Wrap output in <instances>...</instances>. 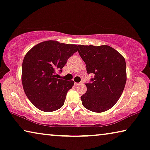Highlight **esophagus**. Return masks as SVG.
Here are the masks:
<instances>
[{
	"label": "esophagus",
	"instance_id": "obj_1",
	"mask_svg": "<svg viewBox=\"0 0 150 150\" xmlns=\"http://www.w3.org/2000/svg\"><path fill=\"white\" fill-rule=\"evenodd\" d=\"M74 84H75V85H76V86H77V85H79V84H80V83H78V82H75V83H74Z\"/></svg>",
	"mask_w": 150,
	"mask_h": 150
}]
</instances>
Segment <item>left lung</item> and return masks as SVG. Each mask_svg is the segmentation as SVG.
I'll list each match as a JSON object with an SVG mask.
<instances>
[{"label":"left lung","instance_id":"8db88e82","mask_svg":"<svg viewBox=\"0 0 150 150\" xmlns=\"http://www.w3.org/2000/svg\"><path fill=\"white\" fill-rule=\"evenodd\" d=\"M79 53L86 71L94 77L85 84L87 91L81 96L82 105L95 112L112 108L120 97L127 81V66L123 56L108 45H79Z\"/></svg>","mask_w":150,"mask_h":150}]
</instances>
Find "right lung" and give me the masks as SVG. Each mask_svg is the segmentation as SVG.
Returning a JSON list of instances; mask_svg holds the SVG:
<instances>
[{
    "instance_id": "obj_1",
    "label": "right lung",
    "mask_w": 150,
    "mask_h": 150,
    "mask_svg": "<svg viewBox=\"0 0 150 150\" xmlns=\"http://www.w3.org/2000/svg\"><path fill=\"white\" fill-rule=\"evenodd\" d=\"M78 46L48 40L32 48L22 64L23 88L31 103L41 111L51 112L64 105L74 81L57 79L67 61L77 52Z\"/></svg>"
}]
</instances>
